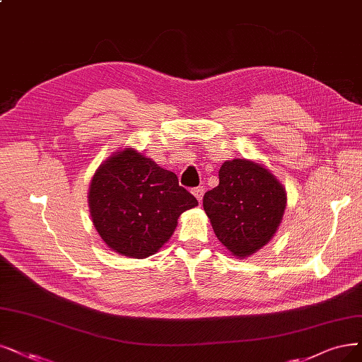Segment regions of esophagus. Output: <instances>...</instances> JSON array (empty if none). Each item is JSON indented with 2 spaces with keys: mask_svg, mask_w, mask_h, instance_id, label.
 <instances>
[{
  "mask_svg": "<svg viewBox=\"0 0 362 362\" xmlns=\"http://www.w3.org/2000/svg\"><path fill=\"white\" fill-rule=\"evenodd\" d=\"M192 194H194L195 198L198 199V203H202V202H203V197H204V188H195V189L192 191Z\"/></svg>",
  "mask_w": 362,
  "mask_h": 362,
  "instance_id": "obj_1",
  "label": "esophagus"
}]
</instances>
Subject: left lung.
<instances>
[{"label": "left lung", "mask_w": 362, "mask_h": 362, "mask_svg": "<svg viewBox=\"0 0 362 362\" xmlns=\"http://www.w3.org/2000/svg\"><path fill=\"white\" fill-rule=\"evenodd\" d=\"M203 207L219 242L234 257L246 258L276 234L286 209V191L258 163L225 160L219 185L204 194Z\"/></svg>", "instance_id": "obj_1"}]
</instances>
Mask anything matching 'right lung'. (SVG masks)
Instances as JSON below:
<instances>
[{"label":"right lung","mask_w":362,"mask_h":362,"mask_svg":"<svg viewBox=\"0 0 362 362\" xmlns=\"http://www.w3.org/2000/svg\"><path fill=\"white\" fill-rule=\"evenodd\" d=\"M89 209L95 230L112 250L143 259L167 243L183 211L198 206L173 171L134 147L113 153L93 174Z\"/></svg>","instance_id":"obj_1"}]
</instances>
